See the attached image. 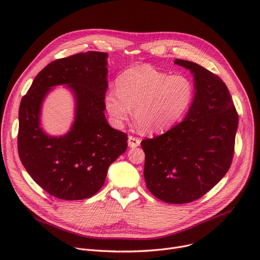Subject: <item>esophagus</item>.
<instances>
[{
    "label": "esophagus",
    "mask_w": 260,
    "mask_h": 260,
    "mask_svg": "<svg viewBox=\"0 0 260 260\" xmlns=\"http://www.w3.org/2000/svg\"><path fill=\"white\" fill-rule=\"evenodd\" d=\"M127 144L131 148H136L138 146H140L141 144V140L136 138V137H133V136H128V140H127Z\"/></svg>",
    "instance_id": "34e87169"
}]
</instances>
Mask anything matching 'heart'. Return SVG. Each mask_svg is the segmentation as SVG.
I'll return each mask as SVG.
<instances>
[{
	"label": "heart",
	"mask_w": 260,
	"mask_h": 260,
	"mask_svg": "<svg viewBox=\"0 0 260 260\" xmlns=\"http://www.w3.org/2000/svg\"><path fill=\"white\" fill-rule=\"evenodd\" d=\"M194 96L192 81L185 75H172L150 66H137L123 72L117 89L111 88L104 105L110 120L121 127L132 108L141 129L159 134L174 126L190 107Z\"/></svg>",
	"instance_id": "heart-1"
}]
</instances>
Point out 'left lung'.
I'll return each instance as SVG.
<instances>
[{
	"mask_svg": "<svg viewBox=\"0 0 260 260\" xmlns=\"http://www.w3.org/2000/svg\"><path fill=\"white\" fill-rule=\"evenodd\" d=\"M174 63L193 75L191 106L183 121L141 145L147 188L166 203L186 204L206 194L228 173L239 116L228 86L217 75L189 60Z\"/></svg>",
	"mask_w": 260,
	"mask_h": 260,
	"instance_id": "obj_1",
	"label": "left lung"
}]
</instances>
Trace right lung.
Here are the masks:
<instances>
[{
  "label": "right lung",
  "mask_w": 260,
  "mask_h": 260,
  "mask_svg": "<svg viewBox=\"0 0 260 260\" xmlns=\"http://www.w3.org/2000/svg\"><path fill=\"white\" fill-rule=\"evenodd\" d=\"M108 53L88 51L56 59L34 79L19 107L20 160L32 180L66 201L91 198L104 185L109 167L127 148L126 134L108 124L104 99L108 88ZM64 85L76 101L69 132L48 135L41 125L45 98Z\"/></svg>",
  "instance_id": "1"
}]
</instances>
